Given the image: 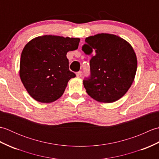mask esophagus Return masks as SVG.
Masks as SVG:
<instances>
[{
	"instance_id": "esophagus-1",
	"label": "esophagus",
	"mask_w": 159,
	"mask_h": 159,
	"mask_svg": "<svg viewBox=\"0 0 159 159\" xmlns=\"http://www.w3.org/2000/svg\"><path fill=\"white\" fill-rule=\"evenodd\" d=\"M81 76H82V72H80V71H79V72H78L76 73V76H77V78H80V77H81Z\"/></svg>"
}]
</instances>
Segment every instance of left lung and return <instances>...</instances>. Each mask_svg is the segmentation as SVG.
I'll return each mask as SVG.
<instances>
[{"instance_id":"obj_1","label":"left lung","mask_w":159,"mask_h":159,"mask_svg":"<svg viewBox=\"0 0 159 159\" xmlns=\"http://www.w3.org/2000/svg\"><path fill=\"white\" fill-rule=\"evenodd\" d=\"M82 50L92 55L91 75L83 80L88 95L104 103L124 96L134 81L137 67L136 54L130 43L116 35L99 33L87 38Z\"/></svg>"}]
</instances>
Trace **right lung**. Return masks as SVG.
<instances>
[{"instance_id": "obj_1", "label": "right lung", "mask_w": 159, "mask_h": 159, "mask_svg": "<svg viewBox=\"0 0 159 159\" xmlns=\"http://www.w3.org/2000/svg\"><path fill=\"white\" fill-rule=\"evenodd\" d=\"M79 38L37 37L26 43L20 63V77L29 94L42 103L59 99L76 74L69 70L66 55L76 50Z\"/></svg>"}]
</instances>
